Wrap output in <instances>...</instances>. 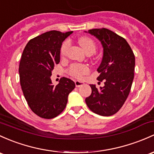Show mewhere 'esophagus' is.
<instances>
[{
  "label": "esophagus",
  "mask_w": 154,
  "mask_h": 154,
  "mask_svg": "<svg viewBox=\"0 0 154 154\" xmlns=\"http://www.w3.org/2000/svg\"><path fill=\"white\" fill-rule=\"evenodd\" d=\"M75 87H81V86L84 85V82H79V81H75Z\"/></svg>",
  "instance_id": "esophagus-1"
}]
</instances>
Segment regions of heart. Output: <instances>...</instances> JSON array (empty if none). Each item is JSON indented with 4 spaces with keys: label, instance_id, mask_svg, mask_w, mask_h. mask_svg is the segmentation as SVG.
Instances as JSON below:
<instances>
[{
    "label": "heart",
    "instance_id": "obj_1",
    "mask_svg": "<svg viewBox=\"0 0 154 154\" xmlns=\"http://www.w3.org/2000/svg\"><path fill=\"white\" fill-rule=\"evenodd\" d=\"M78 42L87 55H91V54H94L96 51V45H95V42L90 37L83 36V37H81L78 39ZM70 45V42L68 39L65 40L62 43L60 49L61 57H65ZM89 71L90 70L87 65L81 64H72L69 67L68 70L69 74L72 75V77L76 78V79H82L83 75L88 73Z\"/></svg>",
    "mask_w": 154,
    "mask_h": 154
}]
</instances>
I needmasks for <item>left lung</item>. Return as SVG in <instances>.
<instances>
[{
	"instance_id": "8db88e82",
	"label": "left lung",
	"mask_w": 154,
	"mask_h": 154,
	"mask_svg": "<svg viewBox=\"0 0 154 154\" xmlns=\"http://www.w3.org/2000/svg\"><path fill=\"white\" fill-rule=\"evenodd\" d=\"M88 32L103 45V59L97 68V79L103 81L104 86L97 90L91 84L92 93L85 101L94 113L111 116L121 109L129 95L134 77V54L127 41L113 31L103 28Z\"/></svg>"
}]
</instances>
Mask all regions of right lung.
Segmentation results:
<instances>
[{"instance_id":"right-lung-1","label":"right lung","mask_w":154,"mask_h":154,"mask_svg":"<svg viewBox=\"0 0 154 154\" xmlns=\"http://www.w3.org/2000/svg\"><path fill=\"white\" fill-rule=\"evenodd\" d=\"M72 31H50L29 40L19 65L20 82L28 105L34 113L44 119H52L62 113L67 97L75 84L67 78L52 84L54 65L60 62L62 42Z\"/></svg>"}]
</instances>
